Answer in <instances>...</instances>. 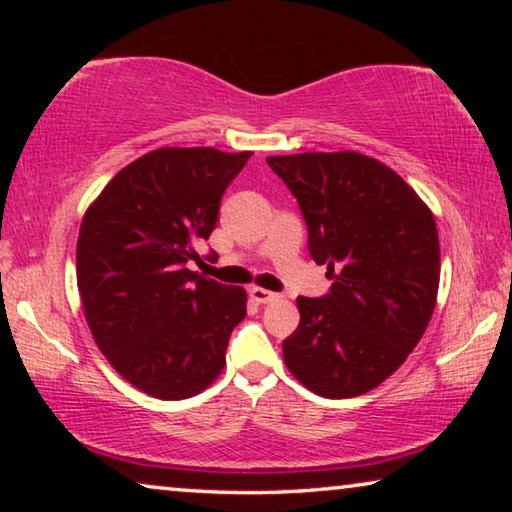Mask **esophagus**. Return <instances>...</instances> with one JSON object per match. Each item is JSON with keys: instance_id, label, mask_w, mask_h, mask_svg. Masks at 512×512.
I'll return each instance as SVG.
<instances>
[{"instance_id": "34e87169", "label": "esophagus", "mask_w": 512, "mask_h": 512, "mask_svg": "<svg viewBox=\"0 0 512 512\" xmlns=\"http://www.w3.org/2000/svg\"><path fill=\"white\" fill-rule=\"evenodd\" d=\"M248 293H250V298H253V302H257V305H266V302H273V300L280 298L277 293L262 289V287H253Z\"/></svg>"}]
</instances>
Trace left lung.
Returning <instances> with one entry per match:
<instances>
[{
  "label": "left lung",
  "mask_w": 512,
  "mask_h": 512,
  "mask_svg": "<svg viewBox=\"0 0 512 512\" xmlns=\"http://www.w3.org/2000/svg\"><path fill=\"white\" fill-rule=\"evenodd\" d=\"M309 230V255L327 264L323 298L300 296V325L282 343L302 386L327 400L377 388L422 339L440 282V246L422 198L363 153L266 158Z\"/></svg>",
  "instance_id": "1"
}]
</instances>
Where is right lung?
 <instances>
[{"label": "right lung", "instance_id": "add662e5", "mask_svg": "<svg viewBox=\"0 0 512 512\" xmlns=\"http://www.w3.org/2000/svg\"><path fill=\"white\" fill-rule=\"evenodd\" d=\"M250 151L164 146L121 169L83 216L76 282L94 343L142 393L187 400L221 375L246 291L189 271ZM216 253L207 255L214 259Z\"/></svg>", "mask_w": 512, "mask_h": 512}]
</instances>
